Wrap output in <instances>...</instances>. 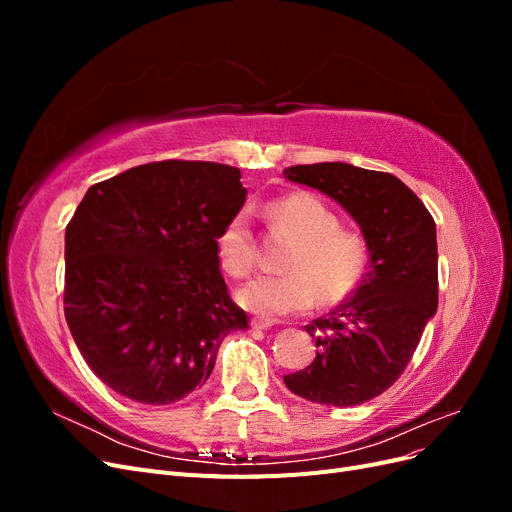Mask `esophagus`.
I'll return each mask as SVG.
<instances>
[{
	"mask_svg": "<svg viewBox=\"0 0 512 512\" xmlns=\"http://www.w3.org/2000/svg\"><path fill=\"white\" fill-rule=\"evenodd\" d=\"M250 327H252V329H256V331H267V329H271V322H269V320H258V318H252Z\"/></svg>",
	"mask_w": 512,
	"mask_h": 512,
	"instance_id": "1",
	"label": "esophagus"
}]
</instances>
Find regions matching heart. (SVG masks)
<instances>
[{"label":"heart","mask_w":512,"mask_h":512,"mask_svg":"<svg viewBox=\"0 0 512 512\" xmlns=\"http://www.w3.org/2000/svg\"><path fill=\"white\" fill-rule=\"evenodd\" d=\"M273 226L297 237L284 260V275H260L237 290V301L254 314L280 318L301 314L316 301H342L367 271V243L359 232L339 228L335 211L316 194L297 192L267 207ZM220 265L235 277L254 269L252 215L239 209L215 239Z\"/></svg>","instance_id":"1"}]
</instances>
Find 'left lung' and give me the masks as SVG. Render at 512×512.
Returning a JSON list of instances; mask_svg holds the SVG:
<instances>
[{
	"mask_svg": "<svg viewBox=\"0 0 512 512\" xmlns=\"http://www.w3.org/2000/svg\"><path fill=\"white\" fill-rule=\"evenodd\" d=\"M284 177L342 205L369 252L367 271L350 297L305 327L316 339L314 363L284 382L314 404H365L401 376L438 309L436 222L389 173L320 162L290 166Z\"/></svg>",
	"mask_w": 512,
	"mask_h": 512,
	"instance_id": "obj_1",
	"label": "left lung"
}]
</instances>
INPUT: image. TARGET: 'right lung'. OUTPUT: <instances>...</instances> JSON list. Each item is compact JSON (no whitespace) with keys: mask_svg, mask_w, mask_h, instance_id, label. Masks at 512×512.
Segmentation results:
<instances>
[{"mask_svg":"<svg viewBox=\"0 0 512 512\" xmlns=\"http://www.w3.org/2000/svg\"><path fill=\"white\" fill-rule=\"evenodd\" d=\"M241 170L166 160L91 185L66 228L64 312L91 371L138 404L203 386L222 339L247 329L215 239L245 203Z\"/></svg>","mask_w":512,"mask_h":512,"instance_id":"obj_1","label":"right lung"}]
</instances>
